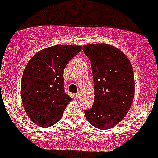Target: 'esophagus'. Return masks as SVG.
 Returning a JSON list of instances; mask_svg holds the SVG:
<instances>
[{
	"label": "esophagus",
	"instance_id": "esophagus-1",
	"mask_svg": "<svg viewBox=\"0 0 158 158\" xmlns=\"http://www.w3.org/2000/svg\"><path fill=\"white\" fill-rule=\"evenodd\" d=\"M79 95H80V92H79H79H77V93H75V96H76L77 98L79 97Z\"/></svg>",
	"mask_w": 158,
	"mask_h": 158
}]
</instances>
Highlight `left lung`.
Masks as SVG:
<instances>
[{
    "label": "left lung",
    "instance_id": "left-lung-1",
    "mask_svg": "<svg viewBox=\"0 0 158 158\" xmlns=\"http://www.w3.org/2000/svg\"><path fill=\"white\" fill-rule=\"evenodd\" d=\"M83 50L91 61L95 87L92 108L84 113L92 126L108 129L124 119L132 105V64L121 50L106 43L84 45Z\"/></svg>",
    "mask_w": 158,
    "mask_h": 158
}]
</instances>
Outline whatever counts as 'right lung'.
I'll use <instances>...</instances> for the list:
<instances>
[{"mask_svg":"<svg viewBox=\"0 0 158 158\" xmlns=\"http://www.w3.org/2000/svg\"><path fill=\"white\" fill-rule=\"evenodd\" d=\"M82 46L56 45L38 51L28 62L21 83V95L26 114L42 128L60 120L71 98L64 91L63 71Z\"/></svg>","mask_w":158,"mask_h":158,"instance_id":"right-lung-1","label":"right lung"}]
</instances>
